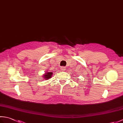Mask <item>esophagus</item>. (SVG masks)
Masks as SVG:
<instances>
[{
    "label": "esophagus",
    "instance_id": "obj_1",
    "mask_svg": "<svg viewBox=\"0 0 123 123\" xmlns=\"http://www.w3.org/2000/svg\"><path fill=\"white\" fill-rule=\"evenodd\" d=\"M61 70H62V71H65V70H66V68L65 67H61Z\"/></svg>",
    "mask_w": 123,
    "mask_h": 123
}]
</instances>
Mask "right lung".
Listing matches in <instances>:
<instances>
[{
    "label": "right lung",
    "instance_id": "1",
    "mask_svg": "<svg viewBox=\"0 0 123 123\" xmlns=\"http://www.w3.org/2000/svg\"><path fill=\"white\" fill-rule=\"evenodd\" d=\"M53 74V73L51 72V71H46L45 72L44 74H43V78L44 79H45V80H48L49 78H51L52 77V75Z\"/></svg>",
    "mask_w": 123,
    "mask_h": 123
}]
</instances>
